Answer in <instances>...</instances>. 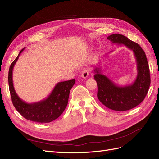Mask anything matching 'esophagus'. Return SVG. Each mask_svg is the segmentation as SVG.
Listing matches in <instances>:
<instances>
[{
    "label": "esophagus",
    "instance_id": "obj_1",
    "mask_svg": "<svg viewBox=\"0 0 159 159\" xmlns=\"http://www.w3.org/2000/svg\"><path fill=\"white\" fill-rule=\"evenodd\" d=\"M89 75V70H85L82 71V73H81V77L85 79L88 78Z\"/></svg>",
    "mask_w": 159,
    "mask_h": 159
}]
</instances>
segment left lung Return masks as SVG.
<instances>
[{
    "mask_svg": "<svg viewBox=\"0 0 159 159\" xmlns=\"http://www.w3.org/2000/svg\"><path fill=\"white\" fill-rule=\"evenodd\" d=\"M113 44H123L131 50L137 61V75L130 85H119L102 73L99 67L93 70L98 84V98L110 109L124 111L140 104L145 99L151 84L150 71L145 53L137 43L122 34H115L107 37Z\"/></svg>",
    "mask_w": 159,
    "mask_h": 159,
    "instance_id": "left-lung-1",
    "label": "left lung"
}]
</instances>
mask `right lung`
<instances>
[{
  "label": "right lung",
  "mask_w": 159,
  "mask_h": 159,
  "mask_svg": "<svg viewBox=\"0 0 159 159\" xmlns=\"http://www.w3.org/2000/svg\"><path fill=\"white\" fill-rule=\"evenodd\" d=\"M25 48L20 52L16 58L11 64L8 71V85L12 102L20 114L31 121L40 123H50L58 118L64 112L68 102L70 90L75 82V79L61 81L56 85L48 97L40 102L28 103L18 97L14 88L12 71L19 56Z\"/></svg>",
  "instance_id": "1"
}]
</instances>
